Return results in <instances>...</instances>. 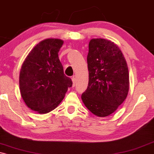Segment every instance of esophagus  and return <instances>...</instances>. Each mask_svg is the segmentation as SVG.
Returning <instances> with one entry per match:
<instances>
[{
    "label": "esophagus",
    "instance_id": "1",
    "mask_svg": "<svg viewBox=\"0 0 154 154\" xmlns=\"http://www.w3.org/2000/svg\"><path fill=\"white\" fill-rule=\"evenodd\" d=\"M71 80H72V82H73V85L72 86L73 87H75V77H72L71 78Z\"/></svg>",
    "mask_w": 154,
    "mask_h": 154
}]
</instances>
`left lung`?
<instances>
[{"mask_svg": "<svg viewBox=\"0 0 154 154\" xmlns=\"http://www.w3.org/2000/svg\"><path fill=\"white\" fill-rule=\"evenodd\" d=\"M89 81L81 99L90 112L106 117L116 111L129 91L127 62L116 44L104 38L89 43Z\"/></svg>", "mask_w": 154, "mask_h": 154, "instance_id": "left-lung-1", "label": "left lung"}]
</instances>
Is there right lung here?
Returning a JSON list of instances; mask_svg holds the SVG:
<instances>
[{"mask_svg": "<svg viewBox=\"0 0 154 154\" xmlns=\"http://www.w3.org/2000/svg\"><path fill=\"white\" fill-rule=\"evenodd\" d=\"M64 41L48 38L37 44L23 62L20 89L26 106L39 113L54 110L64 99L72 81L64 73L58 57Z\"/></svg>", "mask_w": 154, "mask_h": 154, "instance_id": "obj_1", "label": "right lung"}]
</instances>
